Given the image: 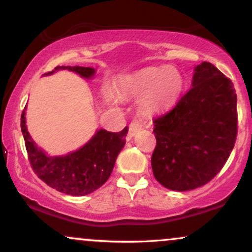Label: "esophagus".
I'll use <instances>...</instances> for the list:
<instances>
[{"label": "esophagus", "instance_id": "esophagus-1", "mask_svg": "<svg viewBox=\"0 0 252 252\" xmlns=\"http://www.w3.org/2000/svg\"><path fill=\"white\" fill-rule=\"evenodd\" d=\"M143 124L140 122V121H132L131 123H130L129 126V136L130 137H132V136H135L137 134L138 131H140L141 129H142Z\"/></svg>", "mask_w": 252, "mask_h": 252}]
</instances>
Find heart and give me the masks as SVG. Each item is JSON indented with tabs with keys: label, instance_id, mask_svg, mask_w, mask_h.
Wrapping results in <instances>:
<instances>
[{
	"label": "heart",
	"instance_id": "obj_1",
	"mask_svg": "<svg viewBox=\"0 0 252 252\" xmlns=\"http://www.w3.org/2000/svg\"><path fill=\"white\" fill-rule=\"evenodd\" d=\"M184 77L173 66H150L131 74H124L116 83L121 97H140V110L146 115H154L172 108L184 90ZM110 102L115 97L106 94Z\"/></svg>",
	"mask_w": 252,
	"mask_h": 252
}]
</instances>
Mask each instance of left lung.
<instances>
[{
	"label": "left lung",
	"mask_w": 252,
	"mask_h": 252,
	"mask_svg": "<svg viewBox=\"0 0 252 252\" xmlns=\"http://www.w3.org/2000/svg\"><path fill=\"white\" fill-rule=\"evenodd\" d=\"M153 122L156 180L179 192L204 186L220 172L235 147L238 118L233 84L215 65L201 63L192 88Z\"/></svg>",
	"instance_id": "left-lung-1"
}]
</instances>
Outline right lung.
Wrapping results in <instances>:
<instances>
[{
  "mask_svg": "<svg viewBox=\"0 0 252 252\" xmlns=\"http://www.w3.org/2000/svg\"><path fill=\"white\" fill-rule=\"evenodd\" d=\"M57 70H68L91 78L94 68L82 66H57ZM26 108L21 115V131L24 134L28 160L34 173L52 189L70 195H86L99 189L111 175L115 162L126 144L128 126L122 131L111 132L99 129L85 146L65 156H48L36 147L26 126Z\"/></svg>",
  "mask_w": 252,
  "mask_h": 252,
  "instance_id": "right-lung-1",
  "label": "right lung"
}]
</instances>
